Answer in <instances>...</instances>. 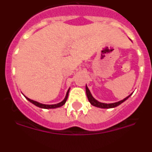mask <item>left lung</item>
Returning <instances> with one entry per match:
<instances>
[{
	"mask_svg": "<svg viewBox=\"0 0 152 152\" xmlns=\"http://www.w3.org/2000/svg\"><path fill=\"white\" fill-rule=\"evenodd\" d=\"M86 94H87V96H88V99L89 100V102L91 103V105H93L94 107H99V108H103V109H110V108H114V107H118L119 105H120L122 103H123L124 101H126L132 94V93L131 94L129 95L128 96H126V98H124L123 100H120V101L116 102V103H101V102H99L98 100H96L94 96H92L91 94V91L90 90L88 89V86L86 85Z\"/></svg>",
	"mask_w": 152,
	"mask_h": 152,
	"instance_id": "8db88e82",
	"label": "left lung"
}]
</instances>
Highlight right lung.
Instances as JSON below:
<instances>
[{
  "instance_id": "right-lung-1",
  "label": "right lung",
  "mask_w": 152,
  "mask_h": 152,
  "mask_svg": "<svg viewBox=\"0 0 152 152\" xmlns=\"http://www.w3.org/2000/svg\"><path fill=\"white\" fill-rule=\"evenodd\" d=\"M69 91H70V88L68 90V91H67L66 93V95H65V97H64V100H62L61 102H60V103H56V104H43V103H39V102L37 101H35V100H31V99H29V98H28L27 96H26L25 95H23L25 97H26V99L27 100H29L30 103H32L33 104H34L35 106H36V107H39V108H42V109H55V108H58V107H61V106H63L65 103V102H66L67 99H68V93H69Z\"/></svg>"
}]
</instances>
